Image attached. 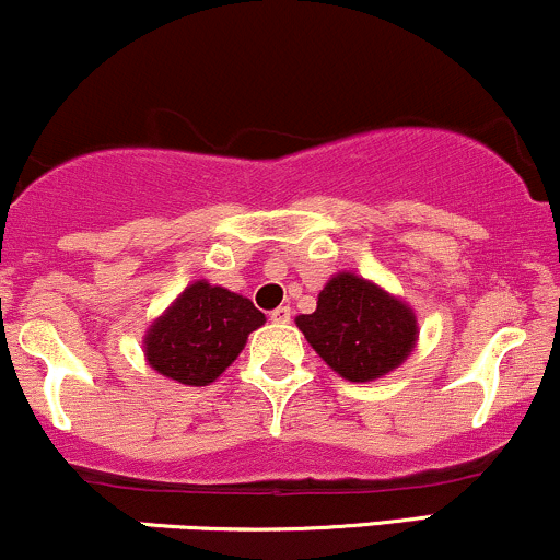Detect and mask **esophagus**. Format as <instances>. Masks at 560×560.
<instances>
[{
	"label": "esophagus",
	"instance_id": "esophagus-1",
	"mask_svg": "<svg viewBox=\"0 0 560 560\" xmlns=\"http://www.w3.org/2000/svg\"><path fill=\"white\" fill-rule=\"evenodd\" d=\"M269 320H272V323H291V306H278V310L269 315Z\"/></svg>",
	"mask_w": 560,
	"mask_h": 560
}]
</instances>
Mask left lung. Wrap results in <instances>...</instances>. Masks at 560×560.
I'll use <instances>...</instances> for the list:
<instances>
[{
    "label": "left lung",
    "instance_id": "1",
    "mask_svg": "<svg viewBox=\"0 0 560 560\" xmlns=\"http://www.w3.org/2000/svg\"><path fill=\"white\" fill-rule=\"evenodd\" d=\"M296 326L312 350L350 382H374L398 369L419 334L406 304L350 272L330 278L317 310L299 315Z\"/></svg>",
    "mask_w": 560,
    "mask_h": 560
}]
</instances>
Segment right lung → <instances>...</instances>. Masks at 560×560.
Returning <instances> with one entry per match:
<instances>
[{
	"mask_svg": "<svg viewBox=\"0 0 560 560\" xmlns=\"http://www.w3.org/2000/svg\"><path fill=\"white\" fill-rule=\"evenodd\" d=\"M258 326L264 315L254 302L200 280L149 328L147 360L162 376L206 387L234 363Z\"/></svg>",
	"mask_w": 560,
	"mask_h": 560,
	"instance_id": "add662e5",
	"label": "right lung"
}]
</instances>
